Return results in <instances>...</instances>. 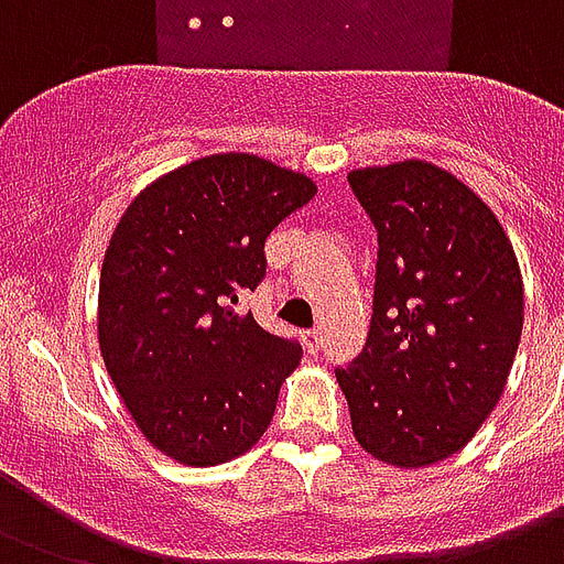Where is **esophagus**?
Instances as JSON below:
<instances>
[{
    "label": "esophagus",
    "instance_id": "1",
    "mask_svg": "<svg viewBox=\"0 0 564 564\" xmlns=\"http://www.w3.org/2000/svg\"><path fill=\"white\" fill-rule=\"evenodd\" d=\"M303 344L308 347V352L321 350V332L317 329H305L303 332Z\"/></svg>",
    "mask_w": 564,
    "mask_h": 564
}]
</instances>
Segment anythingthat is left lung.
Returning a JSON list of instances; mask_svg holds the SVG:
<instances>
[{
	"label": "left lung",
	"instance_id": "left-lung-1",
	"mask_svg": "<svg viewBox=\"0 0 564 564\" xmlns=\"http://www.w3.org/2000/svg\"><path fill=\"white\" fill-rule=\"evenodd\" d=\"M377 285L359 359L335 370L352 435L397 468H426L495 412L523 329V282L495 212L430 161L361 167Z\"/></svg>",
	"mask_w": 564,
	"mask_h": 564
}]
</instances>
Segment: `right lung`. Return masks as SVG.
<instances>
[{
  "label": "right lung",
  "mask_w": 564,
  "mask_h": 564,
  "mask_svg": "<svg viewBox=\"0 0 564 564\" xmlns=\"http://www.w3.org/2000/svg\"><path fill=\"white\" fill-rule=\"evenodd\" d=\"M317 194L303 173L220 152L143 187L99 273V350L152 447L194 468L223 465L264 435L303 347L238 314L268 261L264 241Z\"/></svg>",
  "instance_id": "1"
}]
</instances>
